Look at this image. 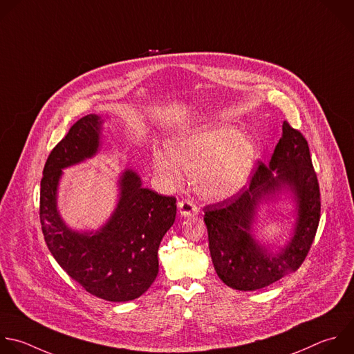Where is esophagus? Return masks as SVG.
<instances>
[{
    "label": "esophagus",
    "mask_w": 354,
    "mask_h": 354,
    "mask_svg": "<svg viewBox=\"0 0 354 354\" xmlns=\"http://www.w3.org/2000/svg\"><path fill=\"white\" fill-rule=\"evenodd\" d=\"M178 208H179V214L182 216H190V215H194L198 212V208L197 205L190 201V200H182L178 203Z\"/></svg>",
    "instance_id": "1"
}]
</instances>
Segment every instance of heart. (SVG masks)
Returning a JSON list of instances; mask_svg holds the SVG:
<instances>
[{"label":"heart","instance_id":"obj_1","mask_svg":"<svg viewBox=\"0 0 354 354\" xmlns=\"http://www.w3.org/2000/svg\"><path fill=\"white\" fill-rule=\"evenodd\" d=\"M156 150L151 164L169 186L193 174L196 192L205 200L223 201L241 193L249 183L257 149L253 140L229 127H203L180 133Z\"/></svg>","mask_w":354,"mask_h":354}]
</instances>
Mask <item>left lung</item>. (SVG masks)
Here are the masks:
<instances>
[{
	"label": "left lung",
	"instance_id": "left-lung-1",
	"mask_svg": "<svg viewBox=\"0 0 354 354\" xmlns=\"http://www.w3.org/2000/svg\"><path fill=\"white\" fill-rule=\"evenodd\" d=\"M282 191L292 194L297 222L291 241L272 254L252 234L257 208ZM209 253L221 281L236 290H257L295 272L314 242L321 198L308 143L286 121L268 165L259 162L250 185L236 196L205 205Z\"/></svg>",
	"mask_w": 354,
	"mask_h": 354
}]
</instances>
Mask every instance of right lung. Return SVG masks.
<instances>
[{"label": "right lung", "instance_id": "1", "mask_svg": "<svg viewBox=\"0 0 354 354\" xmlns=\"http://www.w3.org/2000/svg\"><path fill=\"white\" fill-rule=\"evenodd\" d=\"M101 116L79 120L53 149L43 171L40 222L48 250L61 268L86 292L106 301L140 297L158 274V248L176 216V198L142 186L127 169L120 178V200L97 232L68 227L57 208L62 169L97 154Z\"/></svg>", "mask_w": 354, "mask_h": 354}]
</instances>
